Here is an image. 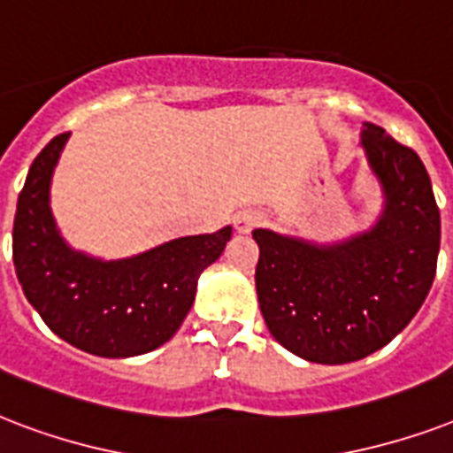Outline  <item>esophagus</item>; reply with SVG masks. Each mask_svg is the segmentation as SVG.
<instances>
[{
	"label": "esophagus",
	"instance_id": "obj_1",
	"mask_svg": "<svg viewBox=\"0 0 453 453\" xmlns=\"http://www.w3.org/2000/svg\"><path fill=\"white\" fill-rule=\"evenodd\" d=\"M262 219H265V217L259 215V212H255V210H243V212H238L236 219H234V224H236V231H241V234H248V231H252L255 226H259V224H262Z\"/></svg>",
	"mask_w": 453,
	"mask_h": 453
}]
</instances>
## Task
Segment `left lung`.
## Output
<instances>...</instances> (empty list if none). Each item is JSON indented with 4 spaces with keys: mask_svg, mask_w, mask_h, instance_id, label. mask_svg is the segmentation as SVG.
<instances>
[{
    "mask_svg": "<svg viewBox=\"0 0 453 453\" xmlns=\"http://www.w3.org/2000/svg\"><path fill=\"white\" fill-rule=\"evenodd\" d=\"M361 149L385 198L369 231L335 245L252 231L266 328L314 364H349L388 345L416 317L437 269L440 210L426 165L371 122Z\"/></svg>",
    "mask_w": 453,
    "mask_h": 453,
    "instance_id": "left-lung-1",
    "label": "left lung"
}]
</instances>
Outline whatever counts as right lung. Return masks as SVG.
<instances>
[{
  "mask_svg": "<svg viewBox=\"0 0 453 453\" xmlns=\"http://www.w3.org/2000/svg\"><path fill=\"white\" fill-rule=\"evenodd\" d=\"M68 136H54L27 172L13 219L16 276L44 324L77 349L108 359L146 354L187 319L198 276L224 252L231 226L111 262L73 250L49 208L51 174Z\"/></svg>",
  "mask_w": 453,
  "mask_h": 453,
  "instance_id": "add662e5",
  "label": "right lung"
}]
</instances>
